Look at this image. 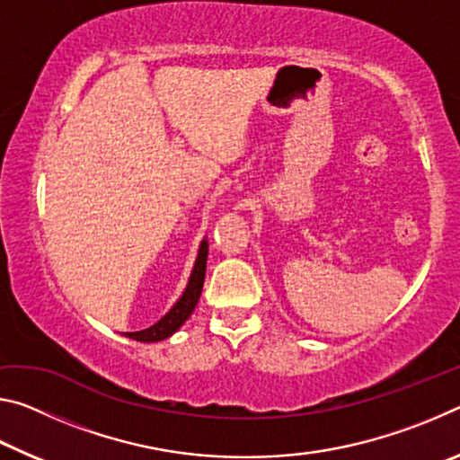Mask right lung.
I'll return each instance as SVG.
<instances>
[{"instance_id":"1","label":"right lung","mask_w":460,"mask_h":460,"mask_svg":"<svg viewBox=\"0 0 460 460\" xmlns=\"http://www.w3.org/2000/svg\"><path fill=\"white\" fill-rule=\"evenodd\" d=\"M207 255H208V243L205 239L200 243L199 258H197V263H194V270L190 274L189 286H186V290L182 294V298L178 300L172 308H170V313L166 316H162L158 323L152 324L150 329H144L137 332H126V337L139 341V342H154V341H164L170 337V334L181 329L186 318L192 314V310H194V306H197V302L200 298L202 284H205Z\"/></svg>"}]
</instances>
